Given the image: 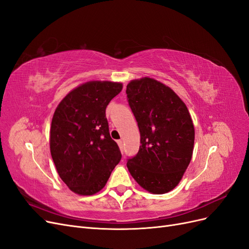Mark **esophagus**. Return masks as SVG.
<instances>
[{
    "instance_id": "esophagus-1",
    "label": "esophagus",
    "mask_w": 249,
    "mask_h": 249,
    "mask_svg": "<svg viewBox=\"0 0 249 249\" xmlns=\"http://www.w3.org/2000/svg\"><path fill=\"white\" fill-rule=\"evenodd\" d=\"M117 144H118L119 148H121V150L124 152V142H123V140H118Z\"/></svg>"
}]
</instances>
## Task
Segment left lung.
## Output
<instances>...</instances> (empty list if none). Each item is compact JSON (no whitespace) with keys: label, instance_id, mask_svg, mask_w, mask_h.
I'll return each mask as SVG.
<instances>
[{"label":"left lung","instance_id":"1","mask_svg":"<svg viewBox=\"0 0 249 249\" xmlns=\"http://www.w3.org/2000/svg\"><path fill=\"white\" fill-rule=\"evenodd\" d=\"M125 92L141 137L139 151L126 167L144 190L166 194L179 183L192 160V117L172 89L152 78L132 80Z\"/></svg>","mask_w":249,"mask_h":249}]
</instances>
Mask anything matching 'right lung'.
<instances>
[{
    "mask_svg": "<svg viewBox=\"0 0 249 249\" xmlns=\"http://www.w3.org/2000/svg\"><path fill=\"white\" fill-rule=\"evenodd\" d=\"M122 89L118 82L89 81L68 93L55 109L51 157L59 177L75 194L100 192L122 159L106 118L107 105Z\"/></svg>",
    "mask_w": 249,
    "mask_h": 249,
    "instance_id": "add662e5",
    "label": "right lung"
}]
</instances>
